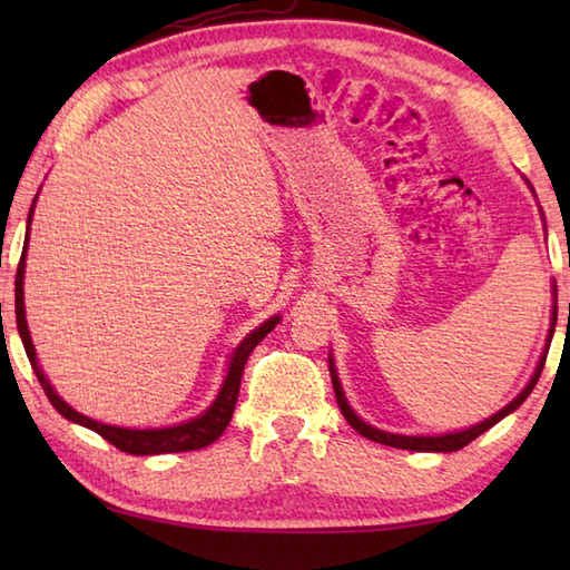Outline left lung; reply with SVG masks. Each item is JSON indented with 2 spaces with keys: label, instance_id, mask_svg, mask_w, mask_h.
<instances>
[{
  "label": "left lung",
  "instance_id": "8db88e82",
  "mask_svg": "<svg viewBox=\"0 0 570 570\" xmlns=\"http://www.w3.org/2000/svg\"><path fill=\"white\" fill-rule=\"evenodd\" d=\"M556 294V288H553ZM556 308L553 306V323H551V331H549V343H551V335H553V325H556ZM547 353H549V345L547 350H543V355L539 360L537 365V372L531 374L529 384L522 390V394H517V399H512L510 404H507L504 409H500L498 414L485 419L482 423H478V426H470L465 431H453V433H443V435H399V433H390V431H380L370 426V423L362 421L353 409H350L347 399H345V392L341 386V380H337V372H335V365H333V357H328L331 362V380H333V390H335V399H337V406H341L345 421L353 426L360 435H365V439L374 441V443H382V445H392V448H404V451H426V453H453V451H460V448H465L470 441H475L478 435L485 433L488 429H492L494 423L502 421L507 414H512L514 409H519L524 404V399L531 394V390H534L537 382H539V374L543 370V362H547Z\"/></svg>",
  "mask_w": 570,
  "mask_h": 570
}]
</instances>
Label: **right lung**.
Returning <instances> with one entry per match:
<instances>
[{
  "label": "right lung",
  "mask_w": 570,
  "mask_h": 570,
  "mask_svg": "<svg viewBox=\"0 0 570 570\" xmlns=\"http://www.w3.org/2000/svg\"><path fill=\"white\" fill-rule=\"evenodd\" d=\"M36 203V200H33ZM31 217H33V205L29 210V225H31ZM27 245H29V233L27 239H23V252H21V259L17 266V288H14V296H17V328L21 335V343L23 350H27L31 367L36 372V377H39L43 392L48 396V402L56 406V411L60 416H66L72 423H80V426L90 429L95 433H100L105 441H110L115 448L131 455H161V453H180V451H198V448L210 445L213 441H217L223 435V431L227 429L229 419H233V411L237 404V394H239V382H242V372H245L247 365V357L252 355V350L257 347L266 333L274 331V325L282 321L278 316H272L269 321H264L259 328H254L245 341H242L235 353L233 360H229V367L225 374V382L220 386V392H217L215 402L203 411L200 416L190 419L186 423H176V426H164V429H119V426H110V423H100L95 419L82 416L80 411H76L72 406H68L63 399H60L53 386L48 384L43 370L39 367V360H36V350L31 343V335H29V325H27V311H23V266H27Z\"/></svg>",
  "instance_id": "right-lung-1"
}]
</instances>
